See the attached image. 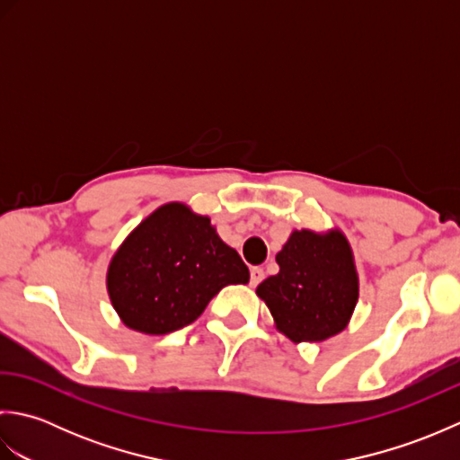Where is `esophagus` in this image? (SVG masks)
Returning a JSON list of instances; mask_svg holds the SVG:
<instances>
[{
	"label": "esophagus",
	"mask_w": 460,
	"mask_h": 460,
	"mask_svg": "<svg viewBox=\"0 0 460 460\" xmlns=\"http://www.w3.org/2000/svg\"><path fill=\"white\" fill-rule=\"evenodd\" d=\"M262 279H265V270H262L261 267H252L251 269V287H257Z\"/></svg>",
	"instance_id": "obj_1"
}]
</instances>
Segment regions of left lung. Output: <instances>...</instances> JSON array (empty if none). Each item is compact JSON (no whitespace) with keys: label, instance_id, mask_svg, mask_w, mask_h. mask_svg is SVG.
Listing matches in <instances>:
<instances>
[{"label":"left lung","instance_id":"1","mask_svg":"<svg viewBox=\"0 0 460 460\" xmlns=\"http://www.w3.org/2000/svg\"><path fill=\"white\" fill-rule=\"evenodd\" d=\"M280 270L257 287L277 328L292 341H322L346 328L358 302L354 257L340 231H295L277 255Z\"/></svg>","mask_w":460,"mask_h":460}]
</instances>
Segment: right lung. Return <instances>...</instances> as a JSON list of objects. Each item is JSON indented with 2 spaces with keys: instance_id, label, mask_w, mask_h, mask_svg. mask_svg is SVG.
Instances as JSON below:
<instances>
[{
  "instance_id": "1",
  "label": "right lung",
  "mask_w": 460,
  "mask_h": 460,
  "mask_svg": "<svg viewBox=\"0 0 460 460\" xmlns=\"http://www.w3.org/2000/svg\"><path fill=\"white\" fill-rule=\"evenodd\" d=\"M249 269L219 239L209 217L183 203L155 209L116 251L106 287L128 328L168 334L201 316L227 285H245Z\"/></svg>"
}]
</instances>
